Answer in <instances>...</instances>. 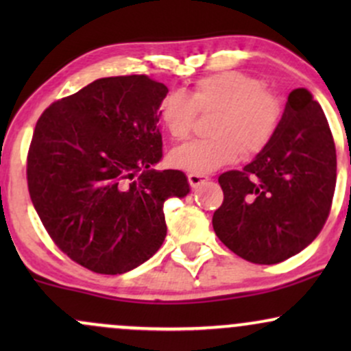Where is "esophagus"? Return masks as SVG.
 I'll return each instance as SVG.
<instances>
[{
    "instance_id": "1",
    "label": "esophagus",
    "mask_w": 351,
    "mask_h": 351,
    "mask_svg": "<svg viewBox=\"0 0 351 351\" xmlns=\"http://www.w3.org/2000/svg\"><path fill=\"white\" fill-rule=\"evenodd\" d=\"M188 181H189V186H191V188H198L201 183L208 181V176L206 175H199V173H189Z\"/></svg>"
}]
</instances>
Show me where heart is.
I'll use <instances>...</instances> for the list:
<instances>
[{
    "label": "heart",
    "instance_id": "1",
    "mask_svg": "<svg viewBox=\"0 0 351 351\" xmlns=\"http://www.w3.org/2000/svg\"><path fill=\"white\" fill-rule=\"evenodd\" d=\"M215 112L208 138L193 140L171 153L175 167L191 173H208L244 156L263 152L279 130L284 106L261 79L239 71L204 75L189 95L171 92L160 106V120L176 142L191 135L196 115Z\"/></svg>",
    "mask_w": 351,
    "mask_h": 351
}]
</instances>
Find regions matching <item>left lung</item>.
<instances>
[{"mask_svg":"<svg viewBox=\"0 0 351 351\" xmlns=\"http://www.w3.org/2000/svg\"><path fill=\"white\" fill-rule=\"evenodd\" d=\"M217 181L224 199L213 228L249 263H282L320 234L335 191L337 152L327 117L307 88L289 94L272 142Z\"/></svg>","mask_w":351,"mask_h":351,"instance_id":"obj_1","label":"left lung"}]
</instances>
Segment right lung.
Masks as SVG:
<instances>
[{
  "label": "right lung",
  "mask_w": 351,
  "mask_h": 351,
  "mask_svg": "<svg viewBox=\"0 0 351 351\" xmlns=\"http://www.w3.org/2000/svg\"><path fill=\"white\" fill-rule=\"evenodd\" d=\"M168 88L145 74L94 80L51 104L27 152V189L54 244L92 272L123 274L160 249L163 203L186 196L183 171L162 160Z\"/></svg>",
  "instance_id": "right-lung-1"
}]
</instances>
